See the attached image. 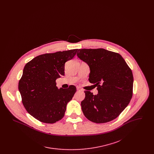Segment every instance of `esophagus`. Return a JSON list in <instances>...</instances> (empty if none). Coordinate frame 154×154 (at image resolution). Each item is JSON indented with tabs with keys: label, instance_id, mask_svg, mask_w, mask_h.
I'll use <instances>...</instances> for the list:
<instances>
[{
	"label": "esophagus",
	"instance_id": "esophagus-1",
	"mask_svg": "<svg viewBox=\"0 0 154 154\" xmlns=\"http://www.w3.org/2000/svg\"><path fill=\"white\" fill-rule=\"evenodd\" d=\"M77 91H79V92H83V90L80 88H77Z\"/></svg>",
	"mask_w": 154,
	"mask_h": 154
}]
</instances>
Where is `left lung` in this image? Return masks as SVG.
<instances>
[{
  "label": "left lung",
  "instance_id": "1",
  "mask_svg": "<svg viewBox=\"0 0 154 154\" xmlns=\"http://www.w3.org/2000/svg\"><path fill=\"white\" fill-rule=\"evenodd\" d=\"M77 55L90 69L89 81L95 84L98 94L85 91L82 111L89 121L106 123L116 119L132 97V70L122 56L103 48L80 49Z\"/></svg>",
  "mask_w": 154,
  "mask_h": 154
}]
</instances>
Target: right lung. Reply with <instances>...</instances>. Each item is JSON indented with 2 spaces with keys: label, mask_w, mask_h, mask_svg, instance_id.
<instances>
[{
  "label": "right lung",
  "mask_w": 154,
  "mask_h": 154,
  "mask_svg": "<svg viewBox=\"0 0 154 154\" xmlns=\"http://www.w3.org/2000/svg\"><path fill=\"white\" fill-rule=\"evenodd\" d=\"M78 49L38 55L24 67L18 84L22 103L28 112L37 120L54 124L64 117L66 106L76 88L57 87L56 80L65 74V64Z\"/></svg>",
  "instance_id": "1"
}]
</instances>
